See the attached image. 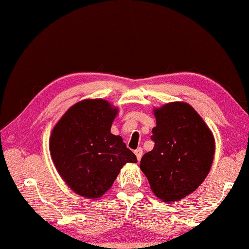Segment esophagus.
<instances>
[{"instance_id":"1","label":"esophagus","mask_w":249,"mask_h":249,"mask_svg":"<svg viewBox=\"0 0 249 249\" xmlns=\"http://www.w3.org/2000/svg\"><path fill=\"white\" fill-rule=\"evenodd\" d=\"M134 153H135V155H136L137 160H138V161H140L141 158H142V148H141V147H140V148H137L136 150L134 151Z\"/></svg>"}]
</instances>
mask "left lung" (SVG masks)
<instances>
[{"mask_svg":"<svg viewBox=\"0 0 249 249\" xmlns=\"http://www.w3.org/2000/svg\"><path fill=\"white\" fill-rule=\"evenodd\" d=\"M155 146L141 159L154 195L163 202L182 200L196 191L212 167V130L190 104L170 102L154 108Z\"/></svg>","mask_w":249,"mask_h":249,"instance_id":"left-lung-1","label":"left lung"}]
</instances>
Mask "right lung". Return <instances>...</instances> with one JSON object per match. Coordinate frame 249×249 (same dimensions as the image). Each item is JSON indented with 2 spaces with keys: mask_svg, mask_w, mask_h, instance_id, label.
Segmentation results:
<instances>
[{
  "mask_svg": "<svg viewBox=\"0 0 249 249\" xmlns=\"http://www.w3.org/2000/svg\"><path fill=\"white\" fill-rule=\"evenodd\" d=\"M119 107L103 99H86L70 107L49 138L59 176L74 193L98 200L114 183L125 163L137 162L123 138L111 127Z\"/></svg>",
  "mask_w": 249,
  "mask_h": 249,
  "instance_id": "right-lung-1",
  "label": "right lung"
}]
</instances>
